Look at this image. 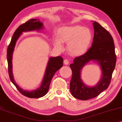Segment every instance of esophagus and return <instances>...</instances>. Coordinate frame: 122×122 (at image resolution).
Wrapping results in <instances>:
<instances>
[{
    "mask_svg": "<svg viewBox=\"0 0 122 122\" xmlns=\"http://www.w3.org/2000/svg\"><path fill=\"white\" fill-rule=\"evenodd\" d=\"M64 64L65 65H68V64L69 63V60L68 59H64Z\"/></svg>",
    "mask_w": 122,
    "mask_h": 122,
    "instance_id": "34e87169",
    "label": "esophagus"
}]
</instances>
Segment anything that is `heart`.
<instances>
[{
	"mask_svg": "<svg viewBox=\"0 0 122 122\" xmlns=\"http://www.w3.org/2000/svg\"><path fill=\"white\" fill-rule=\"evenodd\" d=\"M93 39L89 29L79 25L64 26L58 31V37L54 40L55 47L63 50V42L67 43V49L73 55H81L87 50Z\"/></svg>",
	"mask_w": 122,
	"mask_h": 122,
	"instance_id": "1",
	"label": "heart"
}]
</instances>
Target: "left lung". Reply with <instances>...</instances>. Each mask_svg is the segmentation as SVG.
I'll return each instance as SVG.
<instances>
[{"label":"left lung","mask_w":122,"mask_h":122,"mask_svg":"<svg viewBox=\"0 0 122 122\" xmlns=\"http://www.w3.org/2000/svg\"><path fill=\"white\" fill-rule=\"evenodd\" d=\"M93 25L94 34L91 47L84 55L75 58L70 65L72 72L71 93L74 98L82 100L95 98L107 88L116 66L115 44L112 36L97 22L94 21ZM90 61L98 63L102 71L101 80L93 86L86 85L81 78L82 68Z\"/></svg>","instance_id":"8db88e82"}]
</instances>
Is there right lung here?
<instances>
[{
    "mask_svg": "<svg viewBox=\"0 0 122 122\" xmlns=\"http://www.w3.org/2000/svg\"><path fill=\"white\" fill-rule=\"evenodd\" d=\"M44 28V24L39 19H31L20 25L16 30L11 39L7 50V61L8 63V71L11 81L16 86L20 92L24 96L30 98H39L45 95L48 92L51 81L55 73L59 70L63 65V59L61 56L51 57L48 59L44 76L40 87L33 90H24L15 81L12 73V55L17 41L23 32L36 31H40Z\"/></svg>",
    "mask_w": 122,
    "mask_h": 122,
    "instance_id": "1",
    "label": "right lung"
}]
</instances>
